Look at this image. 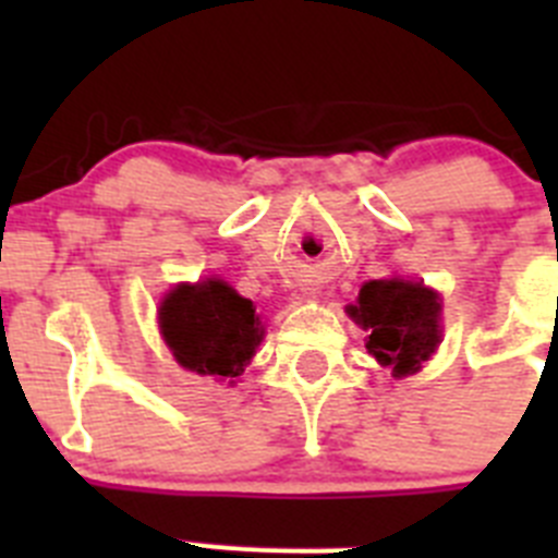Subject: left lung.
Masks as SVG:
<instances>
[{"label":"left lung","mask_w":558,"mask_h":558,"mask_svg":"<svg viewBox=\"0 0 558 558\" xmlns=\"http://www.w3.org/2000/svg\"><path fill=\"white\" fill-rule=\"evenodd\" d=\"M349 315L366 329L368 354L391 366L397 377L422 368L436 352L441 329H438V293L422 282L405 279H374L360 288L357 304Z\"/></svg>","instance_id":"left-lung-1"}]
</instances>
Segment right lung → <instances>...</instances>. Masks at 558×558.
<instances>
[{
	"label": "right lung",
	"mask_w": 558,
	"mask_h": 558,
	"mask_svg": "<svg viewBox=\"0 0 558 558\" xmlns=\"http://www.w3.org/2000/svg\"><path fill=\"white\" fill-rule=\"evenodd\" d=\"M248 299L220 279L179 284L161 302L159 324L181 366L198 374L236 377L263 340Z\"/></svg>",
	"instance_id": "add662e5"
}]
</instances>
